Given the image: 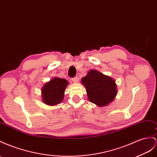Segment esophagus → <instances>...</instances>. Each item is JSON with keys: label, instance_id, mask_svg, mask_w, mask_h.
Returning <instances> with one entry per match:
<instances>
[{"label": "esophagus", "instance_id": "34e87169", "mask_svg": "<svg viewBox=\"0 0 157 157\" xmlns=\"http://www.w3.org/2000/svg\"><path fill=\"white\" fill-rule=\"evenodd\" d=\"M71 79H72V81H73L74 82H78L79 81V78L78 77V76H75V77Z\"/></svg>", "mask_w": 157, "mask_h": 157}]
</instances>
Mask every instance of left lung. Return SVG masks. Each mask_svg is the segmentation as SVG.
<instances>
[{
    "label": "left lung",
    "instance_id": "1",
    "mask_svg": "<svg viewBox=\"0 0 157 157\" xmlns=\"http://www.w3.org/2000/svg\"><path fill=\"white\" fill-rule=\"evenodd\" d=\"M88 99L99 107L108 105L117 95V86L113 79L98 71L91 70L82 78Z\"/></svg>",
    "mask_w": 157,
    "mask_h": 157
}]
</instances>
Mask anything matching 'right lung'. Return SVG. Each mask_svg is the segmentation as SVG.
<instances>
[{
    "mask_svg": "<svg viewBox=\"0 0 157 157\" xmlns=\"http://www.w3.org/2000/svg\"><path fill=\"white\" fill-rule=\"evenodd\" d=\"M68 82L65 79L55 78L45 83L42 89V100L48 105H55L62 102Z\"/></svg>",
    "mask_w": 157,
    "mask_h": 157,
    "instance_id": "right-lung-1",
    "label": "right lung"
}]
</instances>
